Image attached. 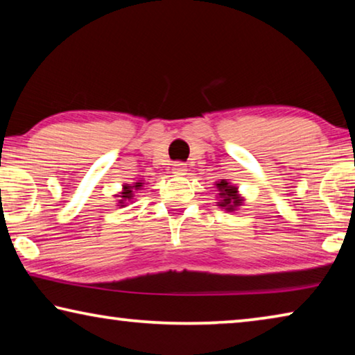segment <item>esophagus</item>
I'll return each instance as SVG.
<instances>
[{
    "instance_id": "esophagus-1",
    "label": "esophagus",
    "mask_w": 355,
    "mask_h": 355,
    "mask_svg": "<svg viewBox=\"0 0 355 355\" xmlns=\"http://www.w3.org/2000/svg\"><path fill=\"white\" fill-rule=\"evenodd\" d=\"M172 171L175 175H186V164L184 163H175L172 167Z\"/></svg>"
}]
</instances>
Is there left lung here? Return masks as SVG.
<instances>
[{"label": "left lung", "instance_id": "obj_1", "mask_svg": "<svg viewBox=\"0 0 355 355\" xmlns=\"http://www.w3.org/2000/svg\"><path fill=\"white\" fill-rule=\"evenodd\" d=\"M216 188H218V199L219 202L218 207H220L225 211H236V209L243 205L244 199L243 196L239 194V191L235 184H232L227 180H220V182H216Z\"/></svg>", "mask_w": 355, "mask_h": 355}]
</instances>
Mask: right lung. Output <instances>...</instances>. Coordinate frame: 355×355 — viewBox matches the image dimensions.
<instances>
[{"label":"right lung","instance_id":"1","mask_svg":"<svg viewBox=\"0 0 355 355\" xmlns=\"http://www.w3.org/2000/svg\"><path fill=\"white\" fill-rule=\"evenodd\" d=\"M142 180H139V182H136L133 184H122V191L119 192V194H116L114 197H117V207H127L128 202H133L135 199V192L136 191H141L144 188Z\"/></svg>","mask_w":355,"mask_h":355}]
</instances>
